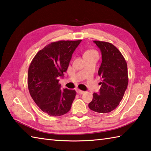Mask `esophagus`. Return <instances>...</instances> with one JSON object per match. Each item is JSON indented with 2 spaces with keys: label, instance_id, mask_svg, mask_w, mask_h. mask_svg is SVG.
I'll list each match as a JSON object with an SVG mask.
<instances>
[{
  "label": "esophagus",
  "instance_id": "esophagus-1",
  "mask_svg": "<svg viewBox=\"0 0 151 151\" xmlns=\"http://www.w3.org/2000/svg\"><path fill=\"white\" fill-rule=\"evenodd\" d=\"M76 92H77V93H78L79 95H82V94H83L85 93V91H81L79 89H77Z\"/></svg>",
  "mask_w": 151,
  "mask_h": 151
}]
</instances>
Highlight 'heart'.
I'll return each mask as SVG.
<instances>
[{
  "instance_id": "obj_1",
  "label": "heart",
  "mask_w": 151,
  "mask_h": 151,
  "mask_svg": "<svg viewBox=\"0 0 151 151\" xmlns=\"http://www.w3.org/2000/svg\"><path fill=\"white\" fill-rule=\"evenodd\" d=\"M94 53H96V52L95 50H86V51H85V52H84L83 56L92 55V54H94Z\"/></svg>"
}]
</instances>
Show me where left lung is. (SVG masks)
Here are the masks:
<instances>
[{"mask_svg": "<svg viewBox=\"0 0 151 151\" xmlns=\"http://www.w3.org/2000/svg\"><path fill=\"white\" fill-rule=\"evenodd\" d=\"M93 42L102 54V60L98 72L102 82L100 93H93L89 107L99 113L110 112L120 104L128 85L127 63L120 51L112 43Z\"/></svg>", "mask_w": 151, "mask_h": 151, "instance_id": "1", "label": "left lung"}]
</instances>
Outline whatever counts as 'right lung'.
I'll return each mask as SVG.
<instances>
[{"label":"right lung","mask_w":151,"mask_h":151,"mask_svg":"<svg viewBox=\"0 0 151 151\" xmlns=\"http://www.w3.org/2000/svg\"><path fill=\"white\" fill-rule=\"evenodd\" d=\"M81 40L50 42L36 54L28 70L30 95L42 112L49 116L66 114L76 95L75 90L60 89L59 78L69 66L73 52Z\"/></svg>","instance_id":"obj_1"}]
</instances>
